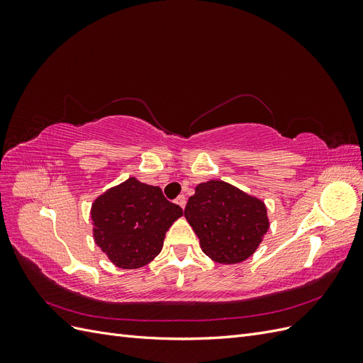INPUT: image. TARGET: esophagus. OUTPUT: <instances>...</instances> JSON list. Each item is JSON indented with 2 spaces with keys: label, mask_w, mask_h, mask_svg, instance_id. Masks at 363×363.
<instances>
[{
  "label": "esophagus",
  "mask_w": 363,
  "mask_h": 363,
  "mask_svg": "<svg viewBox=\"0 0 363 363\" xmlns=\"http://www.w3.org/2000/svg\"><path fill=\"white\" fill-rule=\"evenodd\" d=\"M175 203H177L182 208H184V206H186V196L184 195H179L177 200H175Z\"/></svg>",
  "instance_id": "1"
}]
</instances>
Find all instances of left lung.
Wrapping results in <instances>:
<instances>
[{"label": "left lung", "mask_w": 363, "mask_h": 363, "mask_svg": "<svg viewBox=\"0 0 363 363\" xmlns=\"http://www.w3.org/2000/svg\"><path fill=\"white\" fill-rule=\"evenodd\" d=\"M184 218L204 255L224 265L248 259L269 228L265 203L221 180L196 186Z\"/></svg>", "instance_id": "1"}]
</instances>
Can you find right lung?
Masks as SVG:
<instances>
[{
    "label": "right lung",
    "mask_w": 363,
    "mask_h": 363,
    "mask_svg": "<svg viewBox=\"0 0 363 363\" xmlns=\"http://www.w3.org/2000/svg\"><path fill=\"white\" fill-rule=\"evenodd\" d=\"M182 215L159 186L130 177L92 203L95 244L118 268H140L162 251L164 235Z\"/></svg>",
    "instance_id": "right-lung-1"
}]
</instances>
